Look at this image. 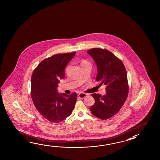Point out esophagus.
Wrapping results in <instances>:
<instances>
[{
  "instance_id": "34e87169",
  "label": "esophagus",
  "mask_w": 160,
  "mask_h": 160,
  "mask_svg": "<svg viewBox=\"0 0 160 160\" xmlns=\"http://www.w3.org/2000/svg\"><path fill=\"white\" fill-rule=\"evenodd\" d=\"M87 95L86 94H85V93H79L78 94V97L79 98H84Z\"/></svg>"
}]
</instances>
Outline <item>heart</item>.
<instances>
[{
    "label": "heart",
    "mask_w": 160,
    "mask_h": 160,
    "mask_svg": "<svg viewBox=\"0 0 160 160\" xmlns=\"http://www.w3.org/2000/svg\"><path fill=\"white\" fill-rule=\"evenodd\" d=\"M87 63H88V64H89V63H88V61H86V60H83V61H82L81 65L82 64H87Z\"/></svg>",
    "instance_id": "b5f03b06"
}]
</instances>
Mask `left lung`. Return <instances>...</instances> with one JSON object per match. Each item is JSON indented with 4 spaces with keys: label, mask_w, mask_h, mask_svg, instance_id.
Returning <instances> with one entry per match:
<instances>
[{
    "label": "left lung",
    "mask_w": 160,
    "mask_h": 160,
    "mask_svg": "<svg viewBox=\"0 0 160 160\" xmlns=\"http://www.w3.org/2000/svg\"><path fill=\"white\" fill-rule=\"evenodd\" d=\"M97 66V81L106 86V94H92L95 103L90 108L94 116L99 119L112 117L121 109L129 93L126 68L122 61L108 50L93 48L87 51Z\"/></svg>",
    "instance_id": "obj_1"
}]
</instances>
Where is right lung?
<instances>
[{
    "mask_svg": "<svg viewBox=\"0 0 160 160\" xmlns=\"http://www.w3.org/2000/svg\"><path fill=\"white\" fill-rule=\"evenodd\" d=\"M75 51L55 54L44 59L34 69L31 77V97L36 109L51 122H61L72 114L77 94H59L57 88L65 78V68Z\"/></svg>",
    "mask_w": 160,
    "mask_h": 160,
    "instance_id": "add662e5",
    "label": "right lung"
}]
</instances>
